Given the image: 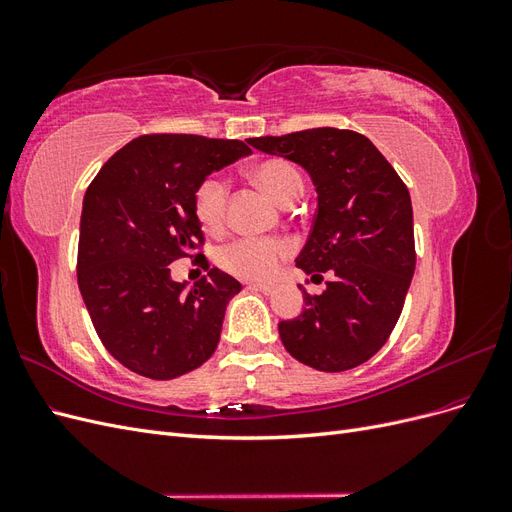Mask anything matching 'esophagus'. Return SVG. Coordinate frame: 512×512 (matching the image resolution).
<instances>
[{
	"label": "esophagus",
	"mask_w": 512,
	"mask_h": 512,
	"mask_svg": "<svg viewBox=\"0 0 512 512\" xmlns=\"http://www.w3.org/2000/svg\"><path fill=\"white\" fill-rule=\"evenodd\" d=\"M250 288H252V290H260L262 294H271V292L275 290L273 284H262V282H252Z\"/></svg>",
	"instance_id": "34e87169"
}]
</instances>
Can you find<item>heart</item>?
Returning a JSON list of instances; mask_svg holds the SVG:
<instances>
[{"instance_id": "b5f03b06", "label": "heart", "mask_w": 512, "mask_h": 512, "mask_svg": "<svg viewBox=\"0 0 512 512\" xmlns=\"http://www.w3.org/2000/svg\"><path fill=\"white\" fill-rule=\"evenodd\" d=\"M252 179L277 203H290L303 192L299 170L286 160H265L252 168ZM228 188L220 177H205L196 185L192 209L198 226L207 235H220L226 224ZM288 254V245L280 239L243 237L222 247L218 254L220 267L241 280H269Z\"/></svg>"}]
</instances>
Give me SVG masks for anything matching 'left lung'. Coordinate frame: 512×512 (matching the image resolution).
I'll return each instance as SVG.
<instances>
[{
  "label": "left lung",
  "instance_id": "1",
  "mask_svg": "<svg viewBox=\"0 0 512 512\" xmlns=\"http://www.w3.org/2000/svg\"><path fill=\"white\" fill-rule=\"evenodd\" d=\"M254 149L307 170L318 196L312 232L297 267L320 282L303 290V312L277 324L282 344L320 371H346L389 339L414 275L410 192L367 136L314 128L247 138ZM301 288V286H299Z\"/></svg>",
  "mask_w": 512,
  "mask_h": 512
}]
</instances>
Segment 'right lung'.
Here are the masks:
<instances>
[{"instance_id":"right-lung-1","label":"right lung","mask_w":512,"mask_h":512,"mask_svg":"<svg viewBox=\"0 0 512 512\" xmlns=\"http://www.w3.org/2000/svg\"><path fill=\"white\" fill-rule=\"evenodd\" d=\"M241 141L196 134L138 136L108 160L85 192L79 290L104 348L134 374L173 380L218 348L228 301L241 284L218 267L194 286L170 262L203 243L196 185L250 156Z\"/></svg>"}]
</instances>
